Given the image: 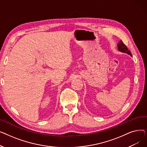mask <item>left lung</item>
Returning a JSON list of instances; mask_svg holds the SVG:
<instances>
[{
	"label": "left lung",
	"instance_id": "1",
	"mask_svg": "<svg viewBox=\"0 0 147 147\" xmlns=\"http://www.w3.org/2000/svg\"><path fill=\"white\" fill-rule=\"evenodd\" d=\"M117 46H118V50L119 51L124 52V53H126L129 54V55H130V56H132L131 52H130V51L128 50L127 46L124 43H123V42L121 40H120V42L119 43Z\"/></svg>",
	"mask_w": 147,
	"mask_h": 147
}]
</instances>
